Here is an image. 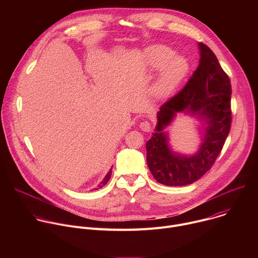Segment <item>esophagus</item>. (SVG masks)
Listing matches in <instances>:
<instances>
[{"label":"esophagus","mask_w":258,"mask_h":258,"mask_svg":"<svg viewBox=\"0 0 258 258\" xmlns=\"http://www.w3.org/2000/svg\"><path fill=\"white\" fill-rule=\"evenodd\" d=\"M140 128L143 131V132H146V133H149L152 128H151V124L149 121H142L140 123Z\"/></svg>","instance_id":"esophagus-1"}]
</instances>
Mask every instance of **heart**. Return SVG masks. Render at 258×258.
Instances as JSON below:
<instances>
[{
	"label": "heart",
	"mask_w": 258,
	"mask_h": 258,
	"mask_svg": "<svg viewBox=\"0 0 258 258\" xmlns=\"http://www.w3.org/2000/svg\"><path fill=\"white\" fill-rule=\"evenodd\" d=\"M173 51L165 46H156L150 52L152 67L162 66L160 75L154 84L153 95L157 99H165L173 94L189 70L188 61L181 56H173Z\"/></svg>",
	"instance_id": "obj_1"
}]
</instances>
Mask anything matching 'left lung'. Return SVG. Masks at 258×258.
<instances>
[{"label": "left lung", "mask_w": 258, "mask_h": 258, "mask_svg": "<svg viewBox=\"0 0 258 258\" xmlns=\"http://www.w3.org/2000/svg\"><path fill=\"white\" fill-rule=\"evenodd\" d=\"M200 60L193 76L157 114V125L146 143L147 163L154 178L165 186H186L198 180L213 165L231 130V81L214 53L199 43ZM178 112L188 113L207 124L199 152L187 157L173 153L163 130Z\"/></svg>", "instance_id": "1"}]
</instances>
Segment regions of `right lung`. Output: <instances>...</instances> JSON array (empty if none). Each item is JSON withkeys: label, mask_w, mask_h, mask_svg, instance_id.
Wrapping results in <instances>:
<instances>
[{"label": "right lung", "mask_w": 258, "mask_h": 258, "mask_svg": "<svg viewBox=\"0 0 258 258\" xmlns=\"http://www.w3.org/2000/svg\"><path fill=\"white\" fill-rule=\"evenodd\" d=\"M111 173H112V168L111 169H110L109 171H108V173L106 174V176L104 177V179L99 183V185H98V188H96L95 190H98V189H101L103 186H105L106 185V183L108 182V180L110 179V176H111Z\"/></svg>", "instance_id": "right-lung-1"}]
</instances>
